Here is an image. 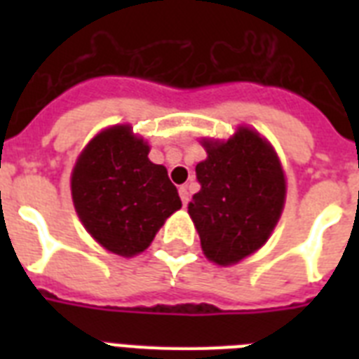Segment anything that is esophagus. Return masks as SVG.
I'll return each mask as SVG.
<instances>
[{
  "mask_svg": "<svg viewBox=\"0 0 359 359\" xmlns=\"http://www.w3.org/2000/svg\"><path fill=\"white\" fill-rule=\"evenodd\" d=\"M179 196L180 199H182V205H188V201H190V191H188V188L186 186H180L179 188Z\"/></svg>",
  "mask_w": 359,
  "mask_h": 359,
  "instance_id": "esophagus-1",
  "label": "esophagus"
}]
</instances>
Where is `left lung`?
<instances>
[{"instance_id": "1", "label": "left lung", "mask_w": 359, "mask_h": 359, "mask_svg": "<svg viewBox=\"0 0 359 359\" xmlns=\"http://www.w3.org/2000/svg\"><path fill=\"white\" fill-rule=\"evenodd\" d=\"M208 158L196 165L201 190L188 203L205 255L235 264L259 250L278 224L285 177L272 147L240 128L227 143H205Z\"/></svg>"}]
</instances>
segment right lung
Instances as JSON below:
<instances>
[{"mask_svg":"<svg viewBox=\"0 0 359 359\" xmlns=\"http://www.w3.org/2000/svg\"><path fill=\"white\" fill-rule=\"evenodd\" d=\"M149 147L130 126L104 130L72 171V199L81 224L106 250L132 257L151 244L182 207L168 169L149 160Z\"/></svg>","mask_w":359,"mask_h":359,"instance_id":"add662e5","label":"right lung"}]
</instances>
